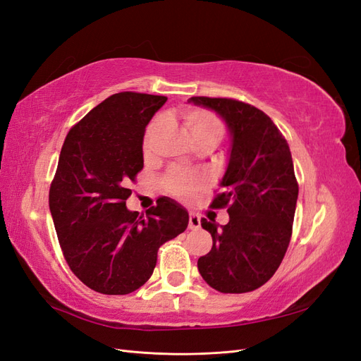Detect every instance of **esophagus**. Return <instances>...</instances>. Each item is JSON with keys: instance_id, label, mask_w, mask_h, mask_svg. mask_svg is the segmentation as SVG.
Listing matches in <instances>:
<instances>
[{"instance_id": "1", "label": "esophagus", "mask_w": 361, "mask_h": 361, "mask_svg": "<svg viewBox=\"0 0 361 361\" xmlns=\"http://www.w3.org/2000/svg\"><path fill=\"white\" fill-rule=\"evenodd\" d=\"M202 224L200 221V216L197 214H190V221H188V227L191 231H195V228H199Z\"/></svg>"}]
</instances>
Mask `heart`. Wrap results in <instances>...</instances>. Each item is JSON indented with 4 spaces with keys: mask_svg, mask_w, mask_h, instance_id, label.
<instances>
[{
    "mask_svg": "<svg viewBox=\"0 0 361 361\" xmlns=\"http://www.w3.org/2000/svg\"><path fill=\"white\" fill-rule=\"evenodd\" d=\"M183 118L195 145L204 143L215 147L224 137L226 129L223 122L211 111L200 110V108H190V110L183 113ZM158 123L159 120H154V122L147 126L143 140L145 150H149L152 137L155 134ZM166 185L170 192L179 195V197H187V195L197 187V180L194 178H190L188 174H185L180 170H171L166 176Z\"/></svg>",
    "mask_w": 361,
    "mask_h": 361,
    "instance_id": "heart-1",
    "label": "heart"
}]
</instances>
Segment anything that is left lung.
Wrapping results in <instances>:
<instances>
[{
  "instance_id": "obj_1",
  "label": "left lung",
  "mask_w": 361,
  "mask_h": 361,
  "mask_svg": "<svg viewBox=\"0 0 361 361\" xmlns=\"http://www.w3.org/2000/svg\"><path fill=\"white\" fill-rule=\"evenodd\" d=\"M188 102L215 111L232 138L221 192L211 204L227 206L228 223L203 218L212 248L197 268L218 292H251L274 276L290 241L298 199L290 149L274 122L253 105L204 96Z\"/></svg>"
}]
</instances>
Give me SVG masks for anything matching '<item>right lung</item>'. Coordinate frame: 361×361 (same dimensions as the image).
I'll return each mask as SVG.
<instances>
[{"mask_svg": "<svg viewBox=\"0 0 361 361\" xmlns=\"http://www.w3.org/2000/svg\"><path fill=\"white\" fill-rule=\"evenodd\" d=\"M166 96L122 92L106 97L64 140L49 190V209L64 259L85 286L126 295L150 279L159 247L188 226L169 197L146 216L129 211V183L143 169L147 123Z\"/></svg>", "mask_w": 361, "mask_h": 361, "instance_id": "right-lung-1", "label": "right lung"}]
</instances>
